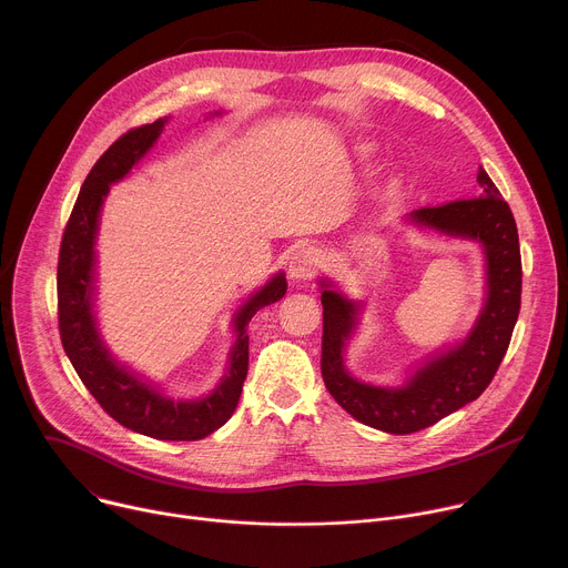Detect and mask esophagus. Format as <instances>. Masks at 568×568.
Returning a JSON list of instances; mask_svg holds the SVG:
<instances>
[{
    "label": "esophagus",
    "instance_id": "obj_1",
    "mask_svg": "<svg viewBox=\"0 0 568 568\" xmlns=\"http://www.w3.org/2000/svg\"><path fill=\"white\" fill-rule=\"evenodd\" d=\"M320 266V255L315 248H302L297 251L291 262H288V277L293 282H304V280H311L315 275Z\"/></svg>",
    "mask_w": 568,
    "mask_h": 568
}]
</instances>
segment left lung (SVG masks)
I'll return each mask as SVG.
<instances>
[{
  "label": "left lung",
  "mask_w": 568,
  "mask_h": 568,
  "mask_svg": "<svg viewBox=\"0 0 568 568\" xmlns=\"http://www.w3.org/2000/svg\"><path fill=\"white\" fill-rule=\"evenodd\" d=\"M479 193L406 215L419 229L481 244L486 257V302L453 348L428 357L402 386H373L346 371L344 348L357 326L359 302L344 297L335 284L320 280L324 306L322 377L335 402L357 422L393 435L433 426L477 399L506 355L521 297V257L517 226L497 186L479 166Z\"/></svg>",
  "instance_id": "8db88e82"
}]
</instances>
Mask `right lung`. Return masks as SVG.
<instances>
[{"label":"right lung","instance_id":"add662e5","mask_svg":"<svg viewBox=\"0 0 568 568\" xmlns=\"http://www.w3.org/2000/svg\"><path fill=\"white\" fill-rule=\"evenodd\" d=\"M164 124L166 118L124 133L109 146L84 180L60 246L58 317L62 346L73 368L115 422L153 439L193 442L224 426L235 413L248 373V322L260 308L284 297L286 277L284 273L271 277V282L251 295L233 315L235 344L229 355L226 373L211 395L200 399H173L111 355L93 313L100 213L111 184L124 180L153 149Z\"/></svg>","mask_w":568,"mask_h":568}]
</instances>
